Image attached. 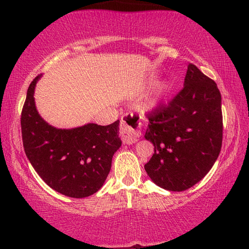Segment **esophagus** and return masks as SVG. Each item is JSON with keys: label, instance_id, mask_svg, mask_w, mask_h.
Listing matches in <instances>:
<instances>
[{"label": "esophagus", "instance_id": "34e87169", "mask_svg": "<svg viewBox=\"0 0 249 249\" xmlns=\"http://www.w3.org/2000/svg\"><path fill=\"white\" fill-rule=\"evenodd\" d=\"M141 121L140 117L135 114H124L121 117L120 135L124 144H135L141 137Z\"/></svg>", "mask_w": 249, "mask_h": 249}]
</instances>
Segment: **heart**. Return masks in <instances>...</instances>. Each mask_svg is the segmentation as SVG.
<instances>
[{
  "label": "heart",
  "mask_w": 249,
  "mask_h": 249,
  "mask_svg": "<svg viewBox=\"0 0 249 249\" xmlns=\"http://www.w3.org/2000/svg\"><path fill=\"white\" fill-rule=\"evenodd\" d=\"M168 90H169V84L166 82L159 83L158 86L156 87L153 93H151L148 98H146V100L142 102V107H144V109H151L155 107L156 105L163 99V96L166 95Z\"/></svg>",
  "instance_id": "heart-1"
}]
</instances>
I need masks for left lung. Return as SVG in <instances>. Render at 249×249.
<instances>
[{
    "instance_id": "obj_1",
    "label": "left lung",
    "mask_w": 249,
    "mask_h": 249,
    "mask_svg": "<svg viewBox=\"0 0 249 249\" xmlns=\"http://www.w3.org/2000/svg\"><path fill=\"white\" fill-rule=\"evenodd\" d=\"M221 103L216 83L189 64L179 93L148 114L145 138L155 153L145 170L160 188L184 191L210 171L222 147Z\"/></svg>"
}]
</instances>
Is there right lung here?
Here are the masks:
<instances>
[{
	"instance_id": "right-lung-1",
	"label": "right lung",
	"mask_w": 249,
	"mask_h": 249,
	"mask_svg": "<svg viewBox=\"0 0 249 249\" xmlns=\"http://www.w3.org/2000/svg\"><path fill=\"white\" fill-rule=\"evenodd\" d=\"M38 74L29 84L20 114L25 154L34 169L50 188L70 197H86L102 187L120 148L119 120L101 126L87 124L58 129L41 119L34 90Z\"/></svg>"
}]
</instances>
